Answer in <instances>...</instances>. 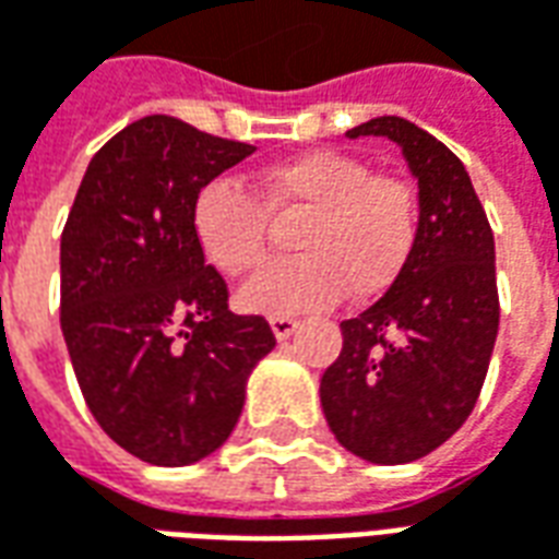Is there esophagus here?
Masks as SVG:
<instances>
[{
    "instance_id": "esophagus-1",
    "label": "esophagus",
    "mask_w": 559,
    "mask_h": 559,
    "mask_svg": "<svg viewBox=\"0 0 559 559\" xmlns=\"http://www.w3.org/2000/svg\"><path fill=\"white\" fill-rule=\"evenodd\" d=\"M269 326H272V332H275V338L284 341V338H290L293 332H296L299 320H293V317H284V314H275V317H269Z\"/></svg>"
}]
</instances>
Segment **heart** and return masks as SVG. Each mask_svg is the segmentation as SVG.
I'll list each match as a JSON object with an SVG mask.
<instances>
[{"instance_id": "heart-1", "label": "heart", "mask_w": 559, "mask_h": 559, "mask_svg": "<svg viewBox=\"0 0 559 559\" xmlns=\"http://www.w3.org/2000/svg\"><path fill=\"white\" fill-rule=\"evenodd\" d=\"M269 215H302L293 233L299 257L269 266L245 290V308L296 314L335 302L344 287L371 299L399 278L419 236V197L404 176L374 173L338 148H314L269 164L248 191L209 182L194 200V233L209 263L248 278L269 260Z\"/></svg>"}]
</instances>
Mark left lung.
I'll list each match as a JSON object with an SVG mask.
<instances>
[{"label":"left lung","mask_w":559,"mask_h":559,"mask_svg":"<svg viewBox=\"0 0 559 559\" xmlns=\"http://www.w3.org/2000/svg\"><path fill=\"white\" fill-rule=\"evenodd\" d=\"M347 138L404 148L419 179V236L386 296L341 323L320 401L353 455L407 464L443 445L479 401L500 326L493 233L461 158L428 131L380 116Z\"/></svg>","instance_id":"obj_1"}]
</instances>
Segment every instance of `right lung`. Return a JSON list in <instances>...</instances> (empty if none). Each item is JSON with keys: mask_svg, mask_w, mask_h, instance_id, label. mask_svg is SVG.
<instances>
[{"mask_svg": "<svg viewBox=\"0 0 559 559\" xmlns=\"http://www.w3.org/2000/svg\"><path fill=\"white\" fill-rule=\"evenodd\" d=\"M251 152L143 116L95 152L68 212L59 320L71 365L104 433L146 464L215 452L275 347L266 317L227 308V281L194 233L197 194Z\"/></svg>", "mask_w": 559, "mask_h": 559, "instance_id": "1", "label": "right lung"}]
</instances>
